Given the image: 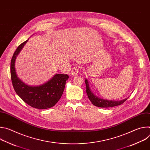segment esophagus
I'll return each mask as SVG.
<instances>
[{"label":"esophagus","instance_id":"34e87169","mask_svg":"<svg viewBox=\"0 0 150 150\" xmlns=\"http://www.w3.org/2000/svg\"><path fill=\"white\" fill-rule=\"evenodd\" d=\"M78 72V69L76 67H75V68H74L72 69V71H71V74H72V75H77Z\"/></svg>","mask_w":150,"mask_h":150}]
</instances>
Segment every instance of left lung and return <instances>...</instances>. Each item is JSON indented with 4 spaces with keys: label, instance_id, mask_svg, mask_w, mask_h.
<instances>
[{
    "label": "left lung",
    "instance_id": "1",
    "mask_svg": "<svg viewBox=\"0 0 150 150\" xmlns=\"http://www.w3.org/2000/svg\"><path fill=\"white\" fill-rule=\"evenodd\" d=\"M85 84H86V92H87V96L90 100L91 101V103L97 107H99V108H111V107L120 105L123 104L127 100V98H126L124 100H120V101H114V100H104L99 97H97L91 91L88 80L87 79H85Z\"/></svg>",
    "mask_w": 150,
    "mask_h": 150
}]
</instances>
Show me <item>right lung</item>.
I'll return each mask as SVG.
<instances>
[{
    "label": "right lung",
    "instance_id": "obj_1",
    "mask_svg": "<svg viewBox=\"0 0 150 150\" xmlns=\"http://www.w3.org/2000/svg\"><path fill=\"white\" fill-rule=\"evenodd\" d=\"M28 40L18 47L11 59V76L13 87L18 96L32 108L49 109L60 100L69 76L67 74H56L49 81L38 86H30L24 83L16 75L15 63L17 56Z\"/></svg>",
    "mask_w": 150,
    "mask_h": 150
}]
</instances>
